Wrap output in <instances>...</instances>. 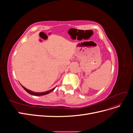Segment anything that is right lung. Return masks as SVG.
Masks as SVG:
<instances>
[{"label":"right lung","instance_id":"right-lung-1","mask_svg":"<svg viewBox=\"0 0 133 133\" xmlns=\"http://www.w3.org/2000/svg\"><path fill=\"white\" fill-rule=\"evenodd\" d=\"M22 87H23V88L27 92H28V93L31 94V95H35V96H41V95H46L50 93V92H51L53 90H54L55 89V88H53V89H52L51 90H49L48 91H44V92H34L33 91H31L29 89H26V88H25L24 87H23L22 85H21Z\"/></svg>","mask_w":133,"mask_h":133}]
</instances>
